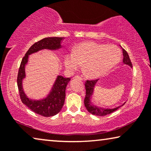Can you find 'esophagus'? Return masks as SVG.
I'll return each instance as SVG.
<instances>
[{
  "label": "esophagus",
  "instance_id": "obj_1",
  "mask_svg": "<svg viewBox=\"0 0 151 151\" xmlns=\"http://www.w3.org/2000/svg\"><path fill=\"white\" fill-rule=\"evenodd\" d=\"M73 78H74V79H78L80 80H82V78L80 77V76H75L73 77Z\"/></svg>",
  "mask_w": 151,
  "mask_h": 151
}]
</instances>
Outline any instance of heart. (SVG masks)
Segmentation results:
<instances>
[{
    "label": "heart",
    "mask_w": 151,
    "mask_h": 151,
    "mask_svg": "<svg viewBox=\"0 0 151 151\" xmlns=\"http://www.w3.org/2000/svg\"><path fill=\"white\" fill-rule=\"evenodd\" d=\"M121 51L115 45L100 44L95 42L80 43L73 51L65 57V65L69 71L77 70L83 64L86 76L98 78L108 73L121 59Z\"/></svg>",
    "instance_id": "obj_1"
}]
</instances>
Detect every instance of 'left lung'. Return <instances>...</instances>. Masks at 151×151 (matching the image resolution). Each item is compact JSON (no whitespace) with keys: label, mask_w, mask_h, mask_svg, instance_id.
<instances>
[{"label":"left lung","mask_w":151,"mask_h":151,"mask_svg":"<svg viewBox=\"0 0 151 151\" xmlns=\"http://www.w3.org/2000/svg\"><path fill=\"white\" fill-rule=\"evenodd\" d=\"M121 47V46H120ZM122 52H123V63L124 65H127L129 66L130 67L132 68V63L130 60L129 55L128 54V53L122 47ZM99 79L94 80H86L85 82V88H86V96L85 98H84V106H85L86 109H87V111L90 113H91L93 115H98V116H104V115H109L110 113L114 112L115 111H116L118 109L119 107L123 106L125 104V102L122 105L115 107L113 109H109V108H104V107H100L95 105L93 103L91 102L92 96L93 95L94 92V88L95 86L97 84V82H98Z\"/></svg>","instance_id":"left-lung-1"}]
</instances>
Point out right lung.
<instances>
[{
	"mask_svg": "<svg viewBox=\"0 0 151 151\" xmlns=\"http://www.w3.org/2000/svg\"><path fill=\"white\" fill-rule=\"evenodd\" d=\"M65 38L48 37L34 43L29 49L20 63L18 73L17 84L20 99L22 103L37 114L44 117H51L61 111L65 100V90L71 78L58 76L50 92L45 98L34 100L27 96L22 88V80L25 78V66L28 63L29 55L43 49L57 51L63 48L62 42Z\"/></svg>",
	"mask_w": 151,
	"mask_h": 151,
	"instance_id": "obj_1",
	"label": "right lung"
}]
</instances>
